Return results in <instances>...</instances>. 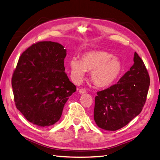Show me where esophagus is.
<instances>
[{
	"mask_svg": "<svg viewBox=\"0 0 160 160\" xmlns=\"http://www.w3.org/2000/svg\"><path fill=\"white\" fill-rule=\"evenodd\" d=\"M79 92L80 94H85V93H86V90H85L84 88H81V89L79 90Z\"/></svg>",
	"mask_w": 160,
	"mask_h": 160,
	"instance_id": "obj_1",
	"label": "esophagus"
}]
</instances>
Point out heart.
Segmentation results:
<instances>
[{"label":"heart","mask_w":160,"mask_h":160,"mask_svg":"<svg viewBox=\"0 0 160 160\" xmlns=\"http://www.w3.org/2000/svg\"><path fill=\"white\" fill-rule=\"evenodd\" d=\"M70 68L73 79L79 82L86 71H91V80L96 86L105 88L111 86L118 79L122 70L120 60L110 52L104 51H92L83 53L81 60L70 59Z\"/></svg>","instance_id":"obj_1"}]
</instances>
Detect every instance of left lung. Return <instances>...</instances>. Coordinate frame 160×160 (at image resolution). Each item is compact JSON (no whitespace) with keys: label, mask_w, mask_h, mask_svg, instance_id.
<instances>
[{"label":"left lung","mask_w":160,"mask_h":160,"mask_svg":"<svg viewBox=\"0 0 160 160\" xmlns=\"http://www.w3.org/2000/svg\"><path fill=\"white\" fill-rule=\"evenodd\" d=\"M133 65L116 84L97 92L94 119L100 128L116 131L127 125L142 112L150 85L142 60L135 52Z\"/></svg>","instance_id":"1"}]
</instances>
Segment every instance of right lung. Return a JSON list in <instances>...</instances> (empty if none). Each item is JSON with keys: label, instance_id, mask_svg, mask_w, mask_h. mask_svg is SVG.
Wrapping results in <instances>:
<instances>
[{"label": "right lung", "instance_id": "obj_1", "mask_svg": "<svg viewBox=\"0 0 160 160\" xmlns=\"http://www.w3.org/2000/svg\"><path fill=\"white\" fill-rule=\"evenodd\" d=\"M66 50L54 42H38L20 57L12 86L16 108L39 127L54 125L77 88L64 67Z\"/></svg>", "mask_w": 160, "mask_h": 160}]
</instances>
